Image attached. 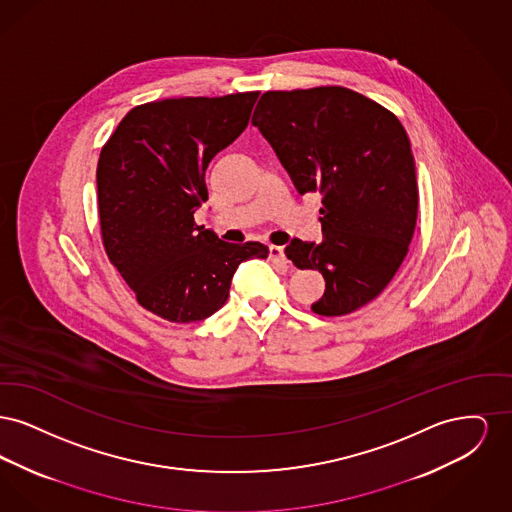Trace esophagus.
I'll use <instances>...</instances> for the list:
<instances>
[{
	"label": "esophagus",
	"instance_id": "esophagus-1",
	"mask_svg": "<svg viewBox=\"0 0 512 512\" xmlns=\"http://www.w3.org/2000/svg\"><path fill=\"white\" fill-rule=\"evenodd\" d=\"M268 255L272 259V263H278V265H284L288 267V259H286V251L282 245H270L268 247Z\"/></svg>",
	"mask_w": 512,
	"mask_h": 512
}]
</instances>
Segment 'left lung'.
Here are the masks:
<instances>
[{
  "mask_svg": "<svg viewBox=\"0 0 512 512\" xmlns=\"http://www.w3.org/2000/svg\"><path fill=\"white\" fill-rule=\"evenodd\" d=\"M261 130L299 194L322 195V242L292 240L297 268L326 280L322 317L349 315L384 292L407 257L418 213L409 136L380 103L349 88L263 94Z\"/></svg>",
  "mask_w": 512,
  "mask_h": 512,
  "instance_id": "left-lung-1",
  "label": "left lung"
}]
</instances>
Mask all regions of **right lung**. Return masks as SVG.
Here are the masks:
<instances>
[{"label":"right lung","mask_w":512,"mask_h":512,"mask_svg":"<svg viewBox=\"0 0 512 512\" xmlns=\"http://www.w3.org/2000/svg\"><path fill=\"white\" fill-rule=\"evenodd\" d=\"M259 92L174 98L134 107L98 161L101 238L109 261L149 313L197 322L226 303L232 276L267 245L228 244L197 226L205 171L247 126Z\"/></svg>","instance_id":"1"}]
</instances>
